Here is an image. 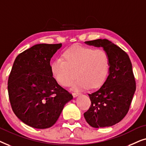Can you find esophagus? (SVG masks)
<instances>
[{"label":"esophagus","mask_w":146,"mask_h":146,"mask_svg":"<svg viewBox=\"0 0 146 146\" xmlns=\"http://www.w3.org/2000/svg\"><path fill=\"white\" fill-rule=\"evenodd\" d=\"M79 94H80V93L78 92H72V95H73L74 97H76Z\"/></svg>","instance_id":"obj_1"}]
</instances>
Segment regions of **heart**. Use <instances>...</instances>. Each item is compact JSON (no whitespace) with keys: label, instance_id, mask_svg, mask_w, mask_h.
I'll return each mask as SVG.
<instances>
[{"label":"heart","instance_id":"1","mask_svg":"<svg viewBox=\"0 0 146 146\" xmlns=\"http://www.w3.org/2000/svg\"><path fill=\"white\" fill-rule=\"evenodd\" d=\"M62 58L52 63L51 70L56 80L63 86H69L77 75L74 88H96L102 84L108 74L110 60L104 50L74 45L65 50Z\"/></svg>","mask_w":146,"mask_h":146}]
</instances>
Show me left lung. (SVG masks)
<instances>
[{
	"label": "left lung",
	"mask_w": 146,
	"mask_h": 146,
	"mask_svg": "<svg viewBox=\"0 0 146 146\" xmlns=\"http://www.w3.org/2000/svg\"><path fill=\"white\" fill-rule=\"evenodd\" d=\"M89 45L103 47L110 60L109 75L100 89L89 94V109L84 113L92 127H109L118 123L128 112L135 91V80L129 56L107 39L86 41Z\"/></svg>",
	"instance_id": "left-lung-1"
}]
</instances>
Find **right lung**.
<instances>
[{"label": "right lung", "mask_w": 146, "mask_h": 146, "mask_svg": "<svg viewBox=\"0 0 146 146\" xmlns=\"http://www.w3.org/2000/svg\"><path fill=\"white\" fill-rule=\"evenodd\" d=\"M62 44H38L16 58L8 80L10 103L22 121L38 129L54 124L72 94L57 83L51 58Z\"/></svg>", "instance_id": "obj_1"}]
</instances>
